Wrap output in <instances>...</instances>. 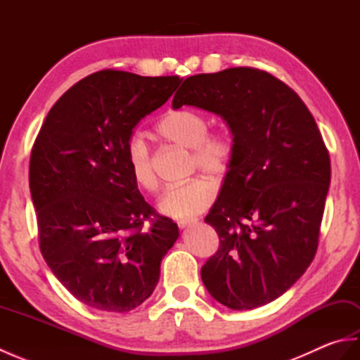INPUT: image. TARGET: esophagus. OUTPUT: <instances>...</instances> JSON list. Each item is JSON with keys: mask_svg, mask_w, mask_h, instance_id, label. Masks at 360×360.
Wrapping results in <instances>:
<instances>
[{"mask_svg": "<svg viewBox=\"0 0 360 360\" xmlns=\"http://www.w3.org/2000/svg\"><path fill=\"white\" fill-rule=\"evenodd\" d=\"M195 223H196L195 218H182V219L176 221V224H178L181 229H184V227H187L190 224H195Z\"/></svg>", "mask_w": 360, "mask_h": 360, "instance_id": "obj_1", "label": "esophagus"}]
</instances>
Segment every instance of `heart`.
Returning <instances> with one entry per match:
<instances>
[{
	"label": "heart",
	"mask_w": 360,
	"mask_h": 360,
	"mask_svg": "<svg viewBox=\"0 0 360 360\" xmlns=\"http://www.w3.org/2000/svg\"><path fill=\"white\" fill-rule=\"evenodd\" d=\"M158 133L164 139L192 150L190 170H201L215 179H223L232 167L233 142L221 131H209V120L192 110H172L159 120ZM125 160L134 184L147 193L159 190V178L151 151L139 134H133L125 145ZM217 186L207 176H195L181 186L168 188L158 207L164 215L190 218L205 210L215 200Z\"/></svg>",
	"instance_id": "obj_1"
}]
</instances>
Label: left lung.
<instances>
[{
    "label": "left lung",
    "mask_w": 360,
    "mask_h": 360,
    "mask_svg": "<svg viewBox=\"0 0 360 360\" xmlns=\"http://www.w3.org/2000/svg\"><path fill=\"white\" fill-rule=\"evenodd\" d=\"M223 117L233 136L232 167L205 223L219 248L201 267L210 295L243 311L271 303L308 269L331 181L325 142L294 89L255 68L187 77L173 108Z\"/></svg>",
    "instance_id": "obj_1"
}]
</instances>
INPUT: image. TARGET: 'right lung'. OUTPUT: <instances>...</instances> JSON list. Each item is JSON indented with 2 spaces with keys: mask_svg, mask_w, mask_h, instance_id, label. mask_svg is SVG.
Wrapping results in <instances>:
<instances>
[{
  "mask_svg": "<svg viewBox=\"0 0 360 360\" xmlns=\"http://www.w3.org/2000/svg\"><path fill=\"white\" fill-rule=\"evenodd\" d=\"M178 75L103 70L75 83L46 116L30 153L38 243L53 275L88 307L128 312L155 290L178 226L143 200L125 145Z\"/></svg>",
  "mask_w": 360,
  "mask_h": 360,
  "instance_id": "1",
  "label": "right lung"
}]
</instances>
